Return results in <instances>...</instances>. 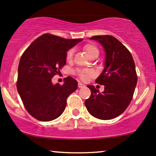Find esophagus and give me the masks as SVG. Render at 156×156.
Wrapping results in <instances>:
<instances>
[{"label": "esophagus", "mask_w": 156, "mask_h": 156, "mask_svg": "<svg viewBox=\"0 0 156 156\" xmlns=\"http://www.w3.org/2000/svg\"><path fill=\"white\" fill-rule=\"evenodd\" d=\"M78 87H80V88H81V87H85V85H83V84L81 83H78Z\"/></svg>", "instance_id": "1"}]
</instances>
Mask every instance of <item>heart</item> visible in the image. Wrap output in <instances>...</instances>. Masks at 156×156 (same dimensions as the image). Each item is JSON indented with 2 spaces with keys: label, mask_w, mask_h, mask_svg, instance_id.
<instances>
[{
  "label": "heart",
  "mask_w": 156,
  "mask_h": 156,
  "mask_svg": "<svg viewBox=\"0 0 156 156\" xmlns=\"http://www.w3.org/2000/svg\"><path fill=\"white\" fill-rule=\"evenodd\" d=\"M84 49H85L87 55L90 56V57L99 55V50H98V48L95 45L93 44L85 45L84 46ZM73 53H74V49L73 48H71V49L68 51L67 54H66V59L68 61H71L72 59ZM76 73L82 80H87L89 77H91V76H94L95 75V72L91 69L77 70L76 71Z\"/></svg>",
  "instance_id": "1"
}]
</instances>
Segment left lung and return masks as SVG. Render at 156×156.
<instances>
[{
    "label": "left lung",
    "mask_w": 156,
    "mask_h": 156,
    "mask_svg": "<svg viewBox=\"0 0 156 156\" xmlns=\"http://www.w3.org/2000/svg\"><path fill=\"white\" fill-rule=\"evenodd\" d=\"M102 45L105 52V68L96 83L104 85L100 93L94 85H87L91 94L85 101L87 111L102 120L114 119L122 114L133 99L137 84V74L132 55L122 43L111 35L90 38Z\"/></svg>",
    "instance_id": "8db88e82"
}]
</instances>
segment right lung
<instances>
[{
    "label": "right lung",
    "mask_w": 156,
    "mask_h": 156,
    "mask_svg": "<svg viewBox=\"0 0 156 156\" xmlns=\"http://www.w3.org/2000/svg\"><path fill=\"white\" fill-rule=\"evenodd\" d=\"M83 39H65L44 34L33 41L20 57L17 89L29 114L42 122L54 120L63 113L66 100L78 83L68 76L54 85L51 79L66 64V54Z\"/></svg>",
    "instance_id": "1"
}]
</instances>
